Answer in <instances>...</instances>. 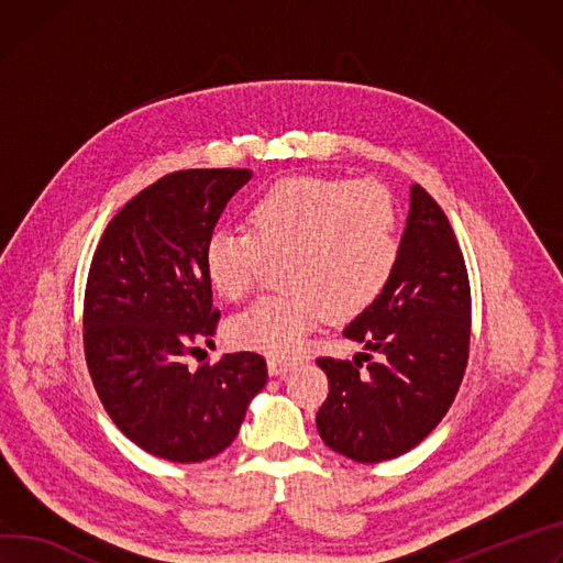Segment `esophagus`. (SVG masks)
Segmentation results:
<instances>
[{"instance_id":"esophagus-1","label":"esophagus","mask_w":563,"mask_h":563,"mask_svg":"<svg viewBox=\"0 0 563 563\" xmlns=\"http://www.w3.org/2000/svg\"><path fill=\"white\" fill-rule=\"evenodd\" d=\"M267 371H269V375H272V377H283L285 373H289V371H291V364H287V362H278V360H269V362H267Z\"/></svg>"}]
</instances>
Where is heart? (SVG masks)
Wrapping results in <instances>:
<instances>
[{"mask_svg": "<svg viewBox=\"0 0 563 563\" xmlns=\"http://www.w3.org/2000/svg\"><path fill=\"white\" fill-rule=\"evenodd\" d=\"M249 231L222 227L203 244V272L224 300H242L267 261H283V296L229 323V339L274 360H291L325 321L368 310L399 261L397 209L375 181L298 175L249 203Z\"/></svg>", "mask_w": 563, "mask_h": 563, "instance_id": "heart-1", "label": "heart"}]
</instances>
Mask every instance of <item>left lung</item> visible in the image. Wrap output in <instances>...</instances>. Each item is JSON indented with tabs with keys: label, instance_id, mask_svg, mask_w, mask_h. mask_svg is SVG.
<instances>
[{
	"label": "left lung",
	"instance_id": "8db88e82",
	"mask_svg": "<svg viewBox=\"0 0 563 563\" xmlns=\"http://www.w3.org/2000/svg\"><path fill=\"white\" fill-rule=\"evenodd\" d=\"M472 294L463 251L435 199L411 186L399 261L382 296L343 336L377 354L317 360L330 393L317 413L323 442L356 463H382L420 444L446 416L463 382Z\"/></svg>",
	"mask_w": 563,
	"mask_h": 563
}]
</instances>
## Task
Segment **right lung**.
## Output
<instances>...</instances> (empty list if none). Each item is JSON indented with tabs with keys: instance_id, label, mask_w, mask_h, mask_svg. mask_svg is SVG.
<instances>
[{
	"instance_id": "1",
	"label": "right lung",
	"mask_w": 563,
	"mask_h": 563,
	"mask_svg": "<svg viewBox=\"0 0 563 563\" xmlns=\"http://www.w3.org/2000/svg\"><path fill=\"white\" fill-rule=\"evenodd\" d=\"M244 168L166 175L132 197L98 242L85 289V356L108 416L143 451L201 463L238 435L249 401L267 384L255 352L186 366L220 312L203 272V244Z\"/></svg>"
}]
</instances>
